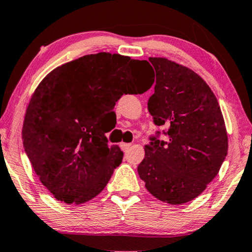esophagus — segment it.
<instances>
[{
  "mask_svg": "<svg viewBox=\"0 0 252 252\" xmlns=\"http://www.w3.org/2000/svg\"><path fill=\"white\" fill-rule=\"evenodd\" d=\"M120 146H121V148H122V151H125V152H126L127 150H129V148L131 147V144H129V143H121V145H120Z\"/></svg>",
  "mask_w": 252,
  "mask_h": 252,
  "instance_id": "esophagus-1",
  "label": "esophagus"
}]
</instances>
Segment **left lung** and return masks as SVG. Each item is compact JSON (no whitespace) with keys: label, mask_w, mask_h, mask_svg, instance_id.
<instances>
[{"label":"left lung","mask_w":252,"mask_h":252,"mask_svg":"<svg viewBox=\"0 0 252 252\" xmlns=\"http://www.w3.org/2000/svg\"><path fill=\"white\" fill-rule=\"evenodd\" d=\"M157 73L148 112L166 126L168 139L151 137L138 173L152 195L169 204L189 202L218 175L228 139L217 98L192 69L166 58H148Z\"/></svg>","instance_id":"1"}]
</instances>
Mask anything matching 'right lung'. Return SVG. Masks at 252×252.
Masks as SVG:
<instances>
[{
  "instance_id": "add662e5",
  "label": "right lung",
  "mask_w": 252,
  "mask_h": 252,
  "mask_svg": "<svg viewBox=\"0 0 252 252\" xmlns=\"http://www.w3.org/2000/svg\"><path fill=\"white\" fill-rule=\"evenodd\" d=\"M148 66L146 60L99 52L57 67L38 84L25 114L23 143L57 200L84 203L107 185L123 152L108 145L104 119L123 94L150 89Z\"/></svg>"
}]
</instances>
